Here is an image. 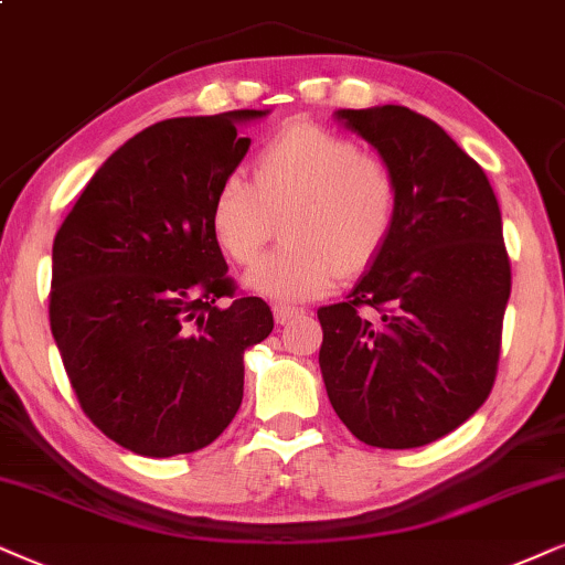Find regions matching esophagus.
<instances>
[{
  "mask_svg": "<svg viewBox=\"0 0 565 565\" xmlns=\"http://www.w3.org/2000/svg\"><path fill=\"white\" fill-rule=\"evenodd\" d=\"M299 307H291V305H274V318H276V323H289L291 318H297L299 316Z\"/></svg>",
  "mask_w": 565,
  "mask_h": 565,
  "instance_id": "34e87169",
  "label": "esophagus"
}]
</instances>
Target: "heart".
<instances>
[{
	"label": "heart",
	"instance_id": "b5f03b06",
	"mask_svg": "<svg viewBox=\"0 0 565 565\" xmlns=\"http://www.w3.org/2000/svg\"><path fill=\"white\" fill-rule=\"evenodd\" d=\"M402 209L396 169L347 135L291 125L260 148L253 182L226 177L211 200V234L234 263H253L281 218L287 239L245 274L253 295L305 302L360 274L388 245Z\"/></svg>",
	"mask_w": 565,
	"mask_h": 565
}]
</instances>
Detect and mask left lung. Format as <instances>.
<instances>
[{"label": "left lung", "instance_id": "1", "mask_svg": "<svg viewBox=\"0 0 565 565\" xmlns=\"http://www.w3.org/2000/svg\"><path fill=\"white\" fill-rule=\"evenodd\" d=\"M333 117L396 169L402 209L347 302L318 310L320 373L362 443L427 446L495 383L511 295L501 209L480 163L423 114L385 104Z\"/></svg>", "mask_w": 565, "mask_h": 565}]
</instances>
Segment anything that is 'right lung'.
<instances>
[{"label": "right lung", "instance_id": "1", "mask_svg": "<svg viewBox=\"0 0 565 565\" xmlns=\"http://www.w3.org/2000/svg\"><path fill=\"white\" fill-rule=\"evenodd\" d=\"M268 109L163 119L117 148L54 237L49 320L77 402L106 438L167 459L209 446L242 404L245 352L274 331L234 299L211 200ZM224 296L233 299L226 303Z\"/></svg>", "mask_w": 565, "mask_h": 565}]
</instances>
